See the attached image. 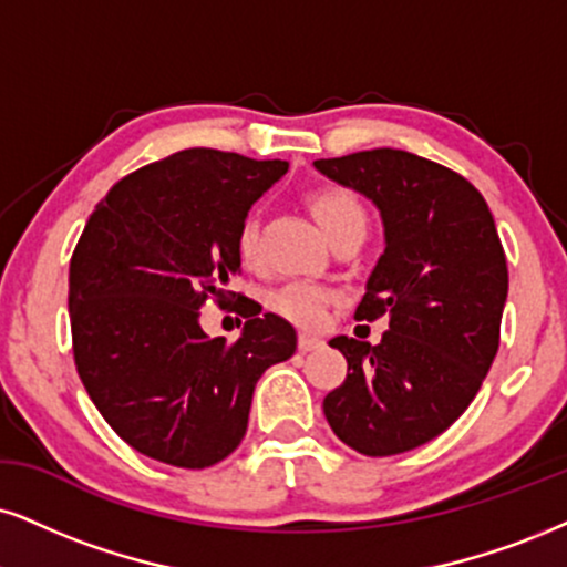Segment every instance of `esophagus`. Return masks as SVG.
<instances>
[{
	"mask_svg": "<svg viewBox=\"0 0 567 567\" xmlns=\"http://www.w3.org/2000/svg\"><path fill=\"white\" fill-rule=\"evenodd\" d=\"M299 349H302V352H310V349H318L320 344H323V341H320L318 337H310V333H299Z\"/></svg>",
	"mask_w": 567,
	"mask_h": 567,
	"instance_id": "esophagus-1",
	"label": "esophagus"
}]
</instances>
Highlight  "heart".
<instances>
[{"instance_id":"1","label":"heart","mask_w":567,"mask_h":567,"mask_svg":"<svg viewBox=\"0 0 567 567\" xmlns=\"http://www.w3.org/2000/svg\"><path fill=\"white\" fill-rule=\"evenodd\" d=\"M307 202H310L312 215L318 218L328 239L344 228H365L368 223L365 205L347 186H318L312 188ZM236 255H239V260L247 268H255L257 260H260V223H257L255 215H247L239 223V230H236ZM333 299H337V291L328 289V286L312 281H289L281 289L272 291L270 307L278 316L291 320V323L316 328L326 320V312L333 305Z\"/></svg>"}]
</instances>
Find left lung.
Masks as SVG:
<instances>
[{
  "label": "left lung",
  "instance_id": "obj_1",
  "mask_svg": "<svg viewBox=\"0 0 567 567\" xmlns=\"http://www.w3.org/2000/svg\"><path fill=\"white\" fill-rule=\"evenodd\" d=\"M316 167L373 199L386 230L354 320L386 318L389 331L375 347L331 339L347 379L326 421L368 457L410 452L463 415L497 358L505 249L478 188L433 159L381 146Z\"/></svg>",
  "mask_w": 567,
  "mask_h": 567
}]
</instances>
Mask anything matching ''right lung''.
<instances>
[{"label": "right lung", "mask_w": 567, "mask_h": 567, "mask_svg": "<svg viewBox=\"0 0 567 567\" xmlns=\"http://www.w3.org/2000/svg\"><path fill=\"white\" fill-rule=\"evenodd\" d=\"M286 171V159L194 146L128 173L86 220L68 276L75 370L146 457L192 471L226 460L260 375L295 354L291 323L228 291L239 223ZM209 301L248 318L239 340L200 331Z\"/></svg>", "instance_id": "add662e5"}]
</instances>
